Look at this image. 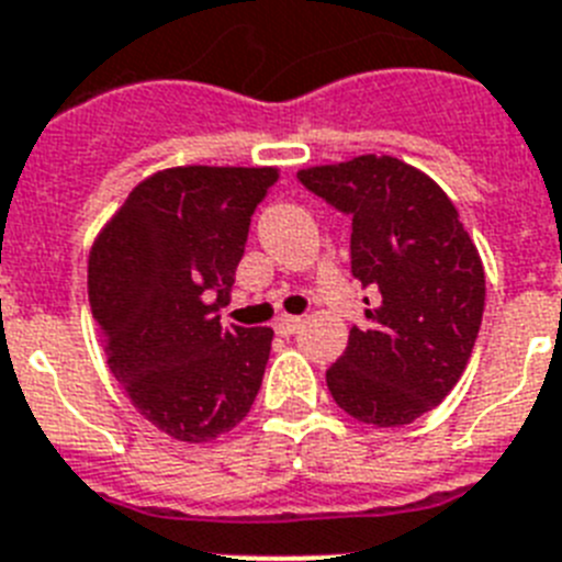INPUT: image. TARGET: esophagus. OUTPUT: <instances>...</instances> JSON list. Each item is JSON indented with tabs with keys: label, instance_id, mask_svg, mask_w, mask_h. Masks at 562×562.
Instances as JSON below:
<instances>
[{
	"label": "esophagus",
	"instance_id": "esophagus-1",
	"mask_svg": "<svg viewBox=\"0 0 562 562\" xmlns=\"http://www.w3.org/2000/svg\"><path fill=\"white\" fill-rule=\"evenodd\" d=\"M300 328H302V316L282 314V316H277V319H274V330L280 336H291V334H296Z\"/></svg>",
	"mask_w": 562,
	"mask_h": 562
}]
</instances>
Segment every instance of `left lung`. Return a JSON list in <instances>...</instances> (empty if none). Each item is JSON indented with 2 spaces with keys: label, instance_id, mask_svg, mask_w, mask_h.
<instances>
[{
  "label": "left lung",
  "instance_id": "left-lung-1",
  "mask_svg": "<svg viewBox=\"0 0 562 562\" xmlns=\"http://www.w3.org/2000/svg\"><path fill=\"white\" fill-rule=\"evenodd\" d=\"M296 178L353 217V277L375 291L325 379L356 422L402 427L441 404L475 348L486 274L436 180L393 155L305 166ZM370 305V300H364Z\"/></svg>",
  "mask_w": 562,
  "mask_h": 562
}]
</instances>
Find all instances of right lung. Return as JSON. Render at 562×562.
<instances>
[{
  "label": "right lung",
  "mask_w": 562,
  "mask_h": 562,
  "mask_svg": "<svg viewBox=\"0 0 562 562\" xmlns=\"http://www.w3.org/2000/svg\"><path fill=\"white\" fill-rule=\"evenodd\" d=\"M277 166H169L101 226L87 294L106 362L140 416L175 441L203 443L248 416L271 328H223L251 214Z\"/></svg>",
  "instance_id": "right-lung-1"
}]
</instances>
